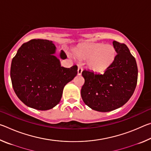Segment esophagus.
Instances as JSON below:
<instances>
[{
  "mask_svg": "<svg viewBox=\"0 0 151 151\" xmlns=\"http://www.w3.org/2000/svg\"><path fill=\"white\" fill-rule=\"evenodd\" d=\"M82 72H83V67H82L81 66H78V70H77L78 75H81L82 74Z\"/></svg>",
  "mask_w": 151,
  "mask_h": 151,
  "instance_id": "1",
  "label": "esophagus"
}]
</instances>
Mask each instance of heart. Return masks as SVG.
<instances>
[{"mask_svg": "<svg viewBox=\"0 0 151 151\" xmlns=\"http://www.w3.org/2000/svg\"><path fill=\"white\" fill-rule=\"evenodd\" d=\"M73 52L80 59L88 60L89 68L96 73L104 72L116 55L113 46L103 43H85L74 48Z\"/></svg>", "mask_w": 151, "mask_h": 151, "instance_id": "1", "label": "heart"}]
</instances>
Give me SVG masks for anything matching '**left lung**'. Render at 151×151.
I'll list each match as a JSON object with an SVG mask.
<instances>
[{"label": "left lung", "instance_id": "1", "mask_svg": "<svg viewBox=\"0 0 151 151\" xmlns=\"http://www.w3.org/2000/svg\"><path fill=\"white\" fill-rule=\"evenodd\" d=\"M116 55L104 74L85 70V84L81 96L86 105L94 111L109 112L120 108L132 96L136 88L138 68L136 60L127 46L112 42Z\"/></svg>", "mask_w": 151, "mask_h": 151}]
</instances>
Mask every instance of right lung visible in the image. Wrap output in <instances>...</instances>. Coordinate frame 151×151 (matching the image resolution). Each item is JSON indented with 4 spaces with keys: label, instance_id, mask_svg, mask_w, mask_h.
Instances as JSON below:
<instances>
[{
    "label": "right lung",
    "instance_id": "right-lung-1",
    "mask_svg": "<svg viewBox=\"0 0 151 151\" xmlns=\"http://www.w3.org/2000/svg\"><path fill=\"white\" fill-rule=\"evenodd\" d=\"M55 52L51 40L32 39L24 43L12 58V87L20 100L30 108L52 109L59 103L65 86L77 75V66H61ZM60 57L66 58L63 50Z\"/></svg>",
    "mask_w": 151,
    "mask_h": 151
}]
</instances>
